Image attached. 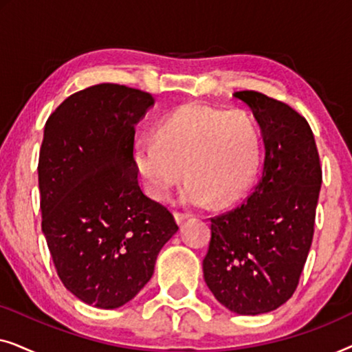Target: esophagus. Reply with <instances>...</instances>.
Segmentation results:
<instances>
[{
    "label": "esophagus",
    "instance_id": "1",
    "mask_svg": "<svg viewBox=\"0 0 352 352\" xmlns=\"http://www.w3.org/2000/svg\"><path fill=\"white\" fill-rule=\"evenodd\" d=\"M187 218H189V214H187V213H181V211H175V219H176L177 224H181L182 221H186Z\"/></svg>",
    "mask_w": 352,
    "mask_h": 352
}]
</instances>
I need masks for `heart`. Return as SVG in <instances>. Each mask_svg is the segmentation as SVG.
Listing matches in <instances>:
<instances>
[{
	"instance_id": "heart-1",
	"label": "heart",
	"mask_w": 352,
	"mask_h": 352,
	"mask_svg": "<svg viewBox=\"0 0 352 352\" xmlns=\"http://www.w3.org/2000/svg\"><path fill=\"white\" fill-rule=\"evenodd\" d=\"M133 157L152 199H168L186 168L182 200L229 206L248 194L256 177L258 129L245 110L186 104L160 120L157 134L139 136Z\"/></svg>"
}]
</instances>
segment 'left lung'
I'll return each mask as SVG.
<instances>
[{
	"instance_id": "8db88e82",
	"label": "left lung",
	"mask_w": 352,
	"mask_h": 352,
	"mask_svg": "<svg viewBox=\"0 0 352 352\" xmlns=\"http://www.w3.org/2000/svg\"><path fill=\"white\" fill-rule=\"evenodd\" d=\"M234 98L252 109L266 153L253 194L211 218L204 277L229 311L256 316L277 309L296 290L314 235L322 166L302 115L256 91Z\"/></svg>"
}]
</instances>
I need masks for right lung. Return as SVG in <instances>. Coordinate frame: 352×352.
<instances>
[{
  "mask_svg": "<svg viewBox=\"0 0 352 352\" xmlns=\"http://www.w3.org/2000/svg\"><path fill=\"white\" fill-rule=\"evenodd\" d=\"M151 105L141 89L94 85L69 96L45 126L43 234L64 287L100 309L141 292L177 230L170 210L142 194L134 166L136 124Z\"/></svg>",
  "mask_w": 352,
  "mask_h": 352,
  "instance_id": "add662e5",
  "label": "right lung"
}]
</instances>
